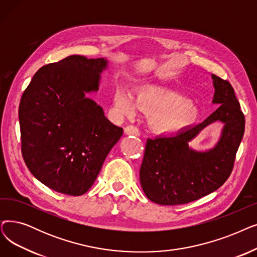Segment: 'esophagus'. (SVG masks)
<instances>
[{
  "instance_id": "34e87169",
  "label": "esophagus",
  "mask_w": 257,
  "mask_h": 257,
  "mask_svg": "<svg viewBox=\"0 0 257 257\" xmlns=\"http://www.w3.org/2000/svg\"><path fill=\"white\" fill-rule=\"evenodd\" d=\"M124 132L127 136H139L140 135V131L136 126H127L124 129Z\"/></svg>"
}]
</instances>
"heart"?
<instances>
[{"label": "heart", "instance_id": "heart-1", "mask_svg": "<svg viewBox=\"0 0 257 257\" xmlns=\"http://www.w3.org/2000/svg\"><path fill=\"white\" fill-rule=\"evenodd\" d=\"M114 111L129 118L139 110L151 114V125L159 132L171 133L193 122L197 111L190 99L156 86H145L135 96L126 89H117L113 96Z\"/></svg>", "mask_w": 257, "mask_h": 257}]
</instances>
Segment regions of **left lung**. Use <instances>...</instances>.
<instances>
[{"instance_id":"8db88e82","label":"left lung","mask_w":257,"mask_h":257,"mask_svg":"<svg viewBox=\"0 0 257 257\" xmlns=\"http://www.w3.org/2000/svg\"><path fill=\"white\" fill-rule=\"evenodd\" d=\"M214 95L219 107L202 124L188 127L173 136L148 139L140 181L151 202L174 206L193 202L224 185L230 176L244 132V116L234 89L228 81L212 74ZM215 121L224 124L216 146L197 152L188 143Z\"/></svg>"}]
</instances>
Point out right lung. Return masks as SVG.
<instances>
[{
    "label": "right lung",
    "instance_id": "right-lung-1",
    "mask_svg": "<svg viewBox=\"0 0 257 257\" xmlns=\"http://www.w3.org/2000/svg\"><path fill=\"white\" fill-rule=\"evenodd\" d=\"M106 59L70 55L43 66L22 95V154L29 171L52 190L86 193L122 136L87 93L98 90Z\"/></svg>",
    "mask_w": 257,
    "mask_h": 257
}]
</instances>
